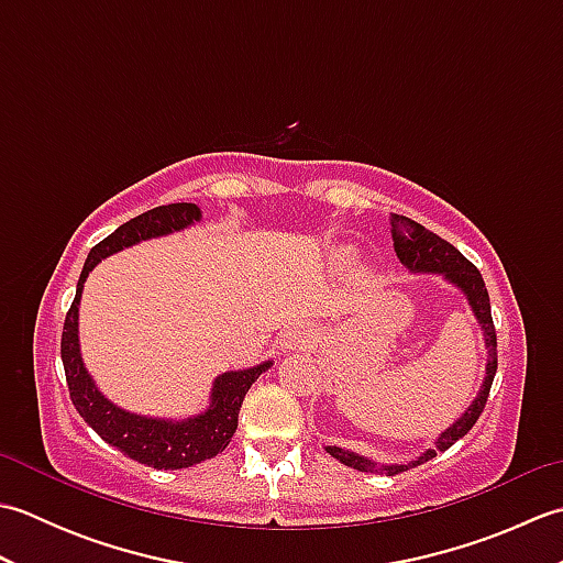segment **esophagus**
<instances>
[{"mask_svg":"<svg viewBox=\"0 0 563 563\" xmlns=\"http://www.w3.org/2000/svg\"><path fill=\"white\" fill-rule=\"evenodd\" d=\"M309 339H312V327L305 324V321H297V324L288 327L280 333V349L283 351H302V349H307Z\"/></svg>","mask_w":563,"mask_h":563,"instance_id":"esophagus-1","label":"esophagus"}]
</instances>
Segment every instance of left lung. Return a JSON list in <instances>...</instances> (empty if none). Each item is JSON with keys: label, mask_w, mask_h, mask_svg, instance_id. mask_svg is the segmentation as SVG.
<instances>
[{"label": "left lung", "mask_w": 563, "mask_h": 563, "mask_svg": "<svg viewBox=\"0 0 563 563\" xmlns=\"http://www.w3.org/2000/svg\"><path fill=\"white\" fill-rule=\"evenodd\" d=\"M389 222H391L394 251H397V256H399L404 268H409L411 273L440 275L442 280L450 283L452 288H457L464 295L466 305H470V309L474 312L476 324L482 327L488 357H486L484 382H482L479 391H476V397L472 399V404L466 406L464 413L457 418V421L442 430V433L435 440V445L418 454V457L404 462V464H382V462L369 460V457H365V454H357L353 450H343V448H336V445H324V450L331 454V457H336L341 464L351 466V470L369 472V474H387V476L406 472V470H413V466L433 460L438 452H445L460 438L470 433L472 426L476 423V418H479L482 411H484L488 391H492V385H494L496 367H498L492 302H488V292H486L482 273L476 271V266H472V263L466 261L457 249L448 244L445 239H440L438 234L428 232L423 224H418L409 218H401V214H391Z\"/></svg>", "instance_id": "obj_1"}]
</instances>
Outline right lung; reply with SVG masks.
I'll return each mask as SVG.
<instances>
[{
	"label": "right lung",
	"instance_id": "add662e5",
	"mask_svg": "<svg viewBox=\"0 0 563 563\" xmlns=\"http://www.w3.org/2000/svg\"><path fill=\"white\" fill-rule=\"evenodd\" d=\"M200 220L202 210L196 202H172V206H159L137 214V218L118 227L101 244L93 246L87 261H84L75 302H71L65 317L63 343H59L69 399L77 406L79 416L109 445L128 454L130 460L154 466V470H186V466L214 457V454H220L230 445L232 435L236 433L239 409H242L246 391L266 373L273 361H263L244 369H227V373L214 377L210 389V404L196 416L159 418L125 411L109 397H103V391L97 387V382H93L87 365L81 361L79 302L84 283H87L89 273L103 258L140 242H147V239L188 230L190 224H198Z\"/></svg>",
	"mask_w": 563,
	"mask_h": 563
}]
</instances>
